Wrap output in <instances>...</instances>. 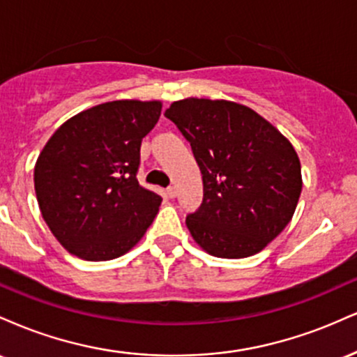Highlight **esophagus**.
<instances>
[{
	"label": "esophagus",
	"instance_id": "1",
	"mask_svg": "<svg viewBox=\"0 0 357 357\" xmlns=\"http://www.w3.org/2000/svg\"><path fill=\"white\" fill-rule=\"evenodd\" d=\"M176 192H178V191H176V188H174V186H169V188H167V190H166L167 198H171V199L176 198Z\"/></svg>",
	"mask_w": 357,
	"mask_h": 357
}]
</instances>
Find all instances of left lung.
I'll list each match as a JSON object with an SVG mask.
<instances>
[{
  "label": "left lung",
  "mask_w": 357,
  "mask_h": 357,
  "mask_svg": "<svg viewBox=\"0 0 357 357\" xmlns=\"http://www.w3.org/2000/svg\"><path fill=\"white\" fill-rule=\"evenodd\" d=\"M165 116L191 144L203 203L186 216L192 240L213 257L261 252L292 220L302 191L298 155L280 130L247 105L183 99Z\"/></svg>",
  "instance_id": "8db88e82"
}]
</instances>
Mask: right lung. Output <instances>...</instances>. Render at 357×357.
<instances>
[{
  "label": "right lung",
  "instance_id": "right-lung-1",
  "mask_svg": "<svg viewBox=\"0 0 357 357\" xmlns=\"http://www.w3.org/2000/svg\"><path fill=\"white\" fill-rule=\"evenodd\" d=\"M159 100H112L63 122L35 165L40 211L60 245L89 261L112 260L144 236L162 198L137 181L142 137Z\"/></svg>",
  "mask_w": 357,
  "mask_h": 357
}]
</instances>
